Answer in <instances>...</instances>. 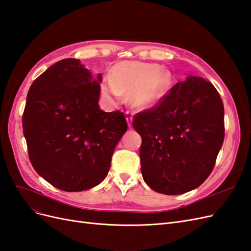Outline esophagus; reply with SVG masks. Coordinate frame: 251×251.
Listing matches in <instances>:
<instances>
[{"instance_id":"1","label":"esophagus","mask_w":251,"mask_h":251,"mask_svg":"<svg viewBox=\"0 0 251 251\" xmlns=\"http://www.w3.org/2000/svg\"><path fill=\"white\" fill-rule=\"evenodd\" d=\"M126 118L128 126H132V121H133V113L131 112H126Z\"/></svg>"}]
</instances>
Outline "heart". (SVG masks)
I'll use <instances>...</instances> for the list:
<instances>
[{"instance_id":"1","label":"heart","mask_w":251,"mask_h":251,"mask_svg":"<svg viewBox=\"0 0 251 251\" xmlns=\"http://www.w3.org/2000/svg\"><path fill=\"white\" fill-rule=\"evenodd\" d=\"M170 83V72L157 65L126 60L113 67L111 78L102 79L101 94L110 104L118 103L123 94H128L134 107L146 109L161 100Z\"/></svg>"}]
</instances>
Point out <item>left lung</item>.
<instances>
[{
	"instance_id": "obj_1",
	"label": "left lung",
	"mask_w": 251,
	"mask_h": 251,
	"mask_svg": "<svg viewBox=\"0 0 251 251\" xmlns=\"http://www.w3.org/2000/svg\"><path fill=\"white\" fill-rule=\"evenodd\" d=\"M141 173L153 191L180 195L200 186L224 141V105L210 81L188 76L155 107L134 116Z\"/></svg>"
}]
</instances>
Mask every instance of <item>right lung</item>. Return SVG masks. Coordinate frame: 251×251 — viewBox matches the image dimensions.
I'll list each match as a JSON object with an SVG mask.
<instances>
[{
  "label": "right lung",
  "instance_id": "1",
  "mask_svg": "<svg viewBox=\"0 0 251 251\" xmlns=\"http://www.w3.org/2000/svg\"><path fill=\"white\" fill-rule=\"evenodd\" d=\"M101 77L93 78L79 59L65 58L28 91L22 121L30 162L62 191L81 192L100 184L127 130L123 112L100 109Z\"/></svg>",
  "mask_w": 251,
  "mask_h": 251
}]
</instances>
